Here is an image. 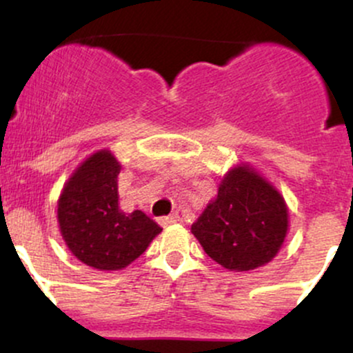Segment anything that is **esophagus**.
Returning <instances> with one entry per match:
<instances>
[{
  "label": "esophagus",
  "mask_w": 353,
  "mask_h": 353,
  "mask_svg": "<svg viewBox=\"0 0 353 353\" xmlns=\"http://www.w3.org/2000/svg\"><path fill=\"white\" fill-rule=\"evenodd\" d=\"M177 221H179V216H177V214H171V216L161 217V219H159V224L163 225V228H168V225L176 224Z\"/></svg>",
  "instance_id": "34e87169"
}]
</instances>
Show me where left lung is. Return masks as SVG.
I'll return each mask as SVG.
<instances>
[{"label": "left lung", "instance_id": "obj_1", "mask_svg": "<svg viewBox=\"0 0 353 353\" xmlns=\"http://www.w3.org/2000/svg\"><path fill=\"white\" fill-rule=\"evenodd\" d=\"M287 229L285 201L249 165H237L225 174L217 197L190 228L212 261L237 272L272 261Z\"/></svg>", "mask_w": 353, "mask_h": 353}]
</instances>
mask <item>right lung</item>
Returning <instances> with one entry per match:
<instances>
[{"instance_id":"obj_1","label":"right lung","mask_w":353,"mask_h":353,"mask_svg":"<svg viewBox=\"0 0 353 353\" xmlns=\"http://www.w3.org/2000/svg\"><path fill=\"white\" fill-rule=\"evenodd\" d=\"M121 164L104 149L88 157L64 184L58 201L61 236L83 264L121 270L134 262L161 232L143 210L119 209Z\"/></svg>"}]
</instances>
